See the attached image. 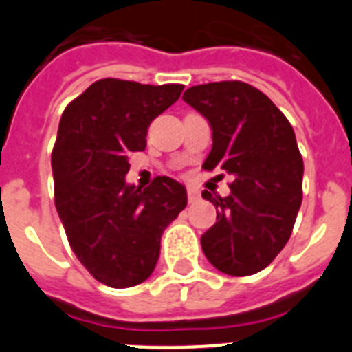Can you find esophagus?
Masks as SVG:
<instances>
[{"label": "esophagus", "instance_id": "esophagus-1", "mask_svg": "<svg viewBox=\"0 0 352 352\" xmlns=\"http://www.w3.org/2000/svg\"><path fill=\"white\" fill-rule=\"evenodd\" d=\"M186 195H188V201L194 203V201H197L199 199V190L195 188V186H186Z\"/></svg>", "mask_w": 352, "mask_h": 352}]
</instances>
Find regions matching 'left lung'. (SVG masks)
<instances>
[{"mask_svg": "<svg viewBox=\"0 0 352 352\" xmlns=\"http://www.w3.org/2000/svg\"><path fill=\"white\" fill-rule=\"evenodd\" d=\"M183 100L213 130L203 169L232 178L227 197L203 192L217 208V222L201 238L204 256L227 275H254L285 247L301 206L303 158L294 130L268 96L241 80L192 86Z\"/></svg>", "mask_w": 352, "mask_h": 352, "instance_id": "left-lung-1", "label": "left lung"}]
</instances>
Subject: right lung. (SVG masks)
<instances>
[{
  "label": "right lung",
  "mask_w": 352,
  "mask_h": 352,
  "mask_svg": "<svg viewBox=\"0 0 352 352\" xmlns=\"http://www.w3.org/2000/svg\"><path fill=\"white\" fill-rule=\"evenodd\" d=\"M182 84L100 79L67 105L52 149L54 203L68 243L96 280L132 287L157 266L160 238L186 206L182 183L157 176L126 185L132 151L149 123L178 100Z\"/></svg>",
  "instance_id": "obj_1"
}]
</instances>
